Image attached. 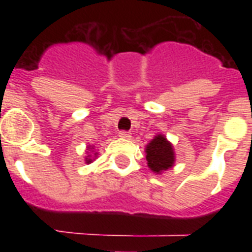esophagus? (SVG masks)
<instances>
[{
  "label": "esophagus",
  "mask_w": 252,
  "mask_h": 252,
  "mask_svg": "<svg viewBox=\"0 0 252 252\" xmlns=\"http://www.w3.org/2000/svg\"><path fill=\"white\" fill-rule=\"evenodd\" d=\"M119 136L122 138H129L130 133L129 132H126V130H120V132H119Z\"/></svg>",
  "instance_id": "1"
}]
</instances>
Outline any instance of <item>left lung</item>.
Instances as JSON below:
<instances>
[{"instance_id":"left-lung-1","label":"left lung","mask_w":252,"mask_h":252,"mask_svg":"<svg viewBox=\"0 0 252 252\" xmlns=\"http://www.w3.org/2000/svg\"><path fill=\"white\" fill-rule=\"evenodd\" d=\"M148 166L156 174H161L171 168L175 162L172 145L163 134H157L145 148Z\"/></svg>"}]
</instances>
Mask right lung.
Instances as JSON below:
<instances>
[{
	"label": "right lung",
	"mask_w": 252,
	"mask_h": 252,
	"mask_svg": "<svg viewBox=\"0 0 252 252\" xmlns=\"http://www.w3.org/2000/svg\"><path fill=\"white\" fill-rule=\"evenodd\" d=\"M89 149H91V146H89ZM96 154H98V153H95L94 156H96ZM91 162H93V158H91L90 156H87V158H86V163H91Z\"/></svg>",
	"instance_id": "add662e5"
}]
</instances>
